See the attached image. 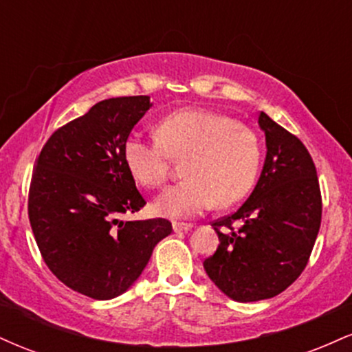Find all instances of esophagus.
<instances>
[{"label": "esophagus", "instance_id": "obj_1", "mask_svg": "<svg viewBox=\"0 0 352 352\" xmlns=\"http://www.w3.org/2000/svg\"><path fill=\"white\" fill-rule=\"evenodd\" d=\"M172 227H173V232H175V233H182V232H188V230L192 228V225H190V223H177V221H175Z\"/></svg>", "mask_w": 352, "mask_h": 352}]
</instances>
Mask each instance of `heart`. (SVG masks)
<instances>
[{
  "label": "heart",
  "instance_id": "b5f03b06",
  "mask_svg": "<svg viewBox=\"0 0 352 352\" xmlns=\"http://www.w3.org/2000/svg\"><path fill=\"white\" fill-rule=\"evenodd\" d=\"M170 155L188 157L184 170L188 179L165 190L153 207L173 220L241 200L260 167L256 135L233 117L205 109L172 112L159 124L157 137L132 132L124 144L125 165L144 187L165 184Z\"/></svg>",
  "mask_w": 352,
  "mask_h": 352
}]
</instances>
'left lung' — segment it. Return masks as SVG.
Masks as SVG:
<instances>
[{"label":"left lung","mask_w":352,"mask_h":352,"mask_svg":"<svg viewBox=\"0 0 352 352\" xmlns=\"http://www.w3.org/2000/svg\"><path fill=\"white\" fill-rule=\"evenodd\" d=\"M266 157L252 195L213 221L217 252L204 261L208 278L238 302L276 296L308 265L321 225V192L313 159L296 135L258 116Z\"/></svg>","instance_id":"left-lung-1"}]
</instances>
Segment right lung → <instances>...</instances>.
<instances>
[{"mask_svg": "<svg viewBox=\"0 0 352 352\" xmlns=\"http://www.w3.org/2000/svg\"><path fill=\"white\" fill-rule=\"evenodd\" d=\"M151 107L148 96L100 100L58 129L36 160L28 200L36 243L56 278L92 300L127 292L172 233L165 218L120 220L145 205L124 144Z\"/></svg>", "mask_w": 352, "mask_h": 352, "instance_id": "1", "label": "right lung"}]
</instances>
